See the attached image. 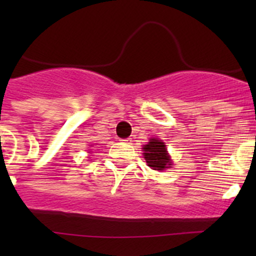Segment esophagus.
Segmentation results:
<instances>
[{
  "instance_id": "1",
  "label": "esophagus",
  "mask_w": 256,
  "mask_h": 256,
  "mask_svg": "<svg viewBox=\"0 0 256 256\" xmlns=\"http://www.w3.org/2000/svg\"><path fill=\"white\" fill-rule=\"evenodd\" d=\"M122 143H128V144H130V143L132 142L131 138H125V140H122Z\"/></svg>"
}]
</instances>
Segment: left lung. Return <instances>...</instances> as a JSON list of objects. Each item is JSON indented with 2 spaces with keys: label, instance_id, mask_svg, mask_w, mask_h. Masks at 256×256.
I'll return each instance as SVG.
<instances>
[{
  "label": "left lung",
  "instance_id": "1",
  "mask_svg": "<svg viewBox=\"0 0 256 256\" xmlns=\"http://www.w3.org/2000/svg\"><path fill=\"white\" fill-rule=\"evenodd\" d=\"M143 155L148 166L156 171H164L172 166L171 158L167 152L166 144L158 138H150L146 146H143Z\"/></svg>",
  "mask_w": 256,
  "mask_h": 256
}]
</instances>
